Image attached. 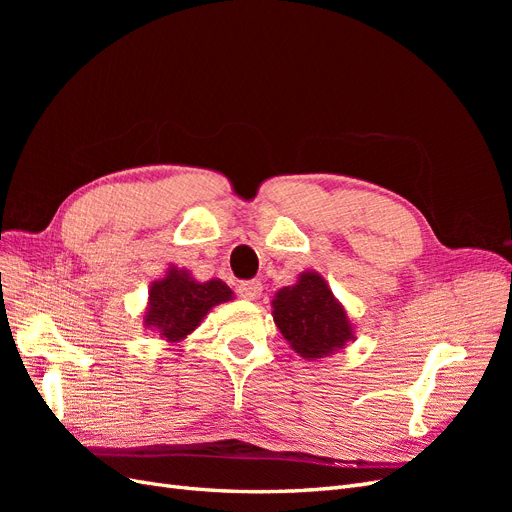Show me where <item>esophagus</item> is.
Returning <instances> with one entry per match:
<instances>
[{"instance_id":"obj_1","label":"esophagus","mask_w":512,"mask_h":512,"mask_svg":"<svg viewBox=\"0 0 512 512\" xmlns=\"http://www.w3.org/2000/svg\"><path fill=\"white\" fill-rule=\"evenodd\" d=\"M237 292H239V297L245 299V301H256L260 297V292H262V284L258 280L243 282V284H239Z\"/></svg>"}]
</instances>
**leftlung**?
<instances>
[{
	"instance_id": "8db88e82",
	"label": "left lung",
	"mask_w": 512,
	"mask_h": 512,
	"mask_svg": "<svg viewBox=\"0 0 512 512\" xmlns=\"http://www.w3.org/2000/svg\"><path fill=\"white\" fill-rule=\"evenodd\" d=\"M271 316L290 348L307 361L327 359L354 342V324L327 280L303 271L292 286L275 292Z\"/></svg>"
}]
</instances>
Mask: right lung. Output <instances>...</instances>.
Here are the masks:
<instances>
[{
    "instance_id": "1",
    "label": "right lung",
    "mask_w": 512,
    "mask_h": 512,
    "mask_svg": "<svg viewBox=\"0 0 512 512\" xmlns=\"http://www.w3.org/2000/svg\"><path fill=\"white\" fill-rule=\"evenodd\" d=\"M235 297L222 280L198 282L188 269L170 265L164 277L149 286L143 327L158 333L168 344H177L200 327L215 305Z\"/></svg>"
}]
</instances>
